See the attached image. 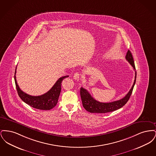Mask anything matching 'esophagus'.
Masks as SVG:
<instances>
[{"instance_id":"obj_1","label":"esophagus","mask_w":156,"mask_h":156,"mask_svg":"<svg viewBox=\"0 0 156 156\" xmlns=\"http://www.w3.org/2000/svg\"><path fill=\"white\" fill-rule=\"evenodd\" d=\"M80 77H81V75L78 73H75L74 75V78L75 80H79L80 79Z\"/></svg>"}]
</instances>
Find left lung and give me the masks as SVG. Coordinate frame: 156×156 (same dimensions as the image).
<instances>
[{
    "instance_id": "1",
    "label": "left lung",
    "mask_w": 156,
    "mask_h": 156,
    "mask_svg": "<svg viewBox=\"0 0 156 156\" xmlns=\"http://www.w3.org/2000/svg\"><path fill=\"white\" fill-rule=\"evenodd\" d=\"M126 59L130 64V65L133 67L134 69L136 70V68L134 66L133 58L132 54L130 50H128L126 55ZM136 72L135 73V79L134 81L132 87V88L129 91L125 97L122 99L113 101L109 103H104L100 102L95 100L93 97H92L89 92L87 89L81 88L80 90V95L81 98L82 102L83 108L89 112L90 113H104L108 112H111L115 111L117 109H119L123 107L129 101L131 94L132 93L133 89L134 84L136 83Z\"/></svg>"
}]
</instances>
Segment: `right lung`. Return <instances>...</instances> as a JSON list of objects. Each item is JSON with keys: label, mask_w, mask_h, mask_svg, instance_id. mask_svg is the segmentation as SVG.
Here are the masks:
<instances>
[{"label": "right lung", "mask_w": 156, "mask_h": 156, "mask_svg": "<svg viewBox=\"0 0 156 156\" xmlns=\"http://www.w3.org/2000/svg\"><path fill=\"white\" fill-rule=\"evenodd\" d=\"M16 68L15 73V84L18 95L21 99L34 108L46 111L50 110L56 106L61 92V83L64 79L69 76L67 75L59 78L52 88L44 94L40 96H31L24 92L19 88L16 78Z\"/></svg>", "instance_id": "add662e5"}]
</instances>
